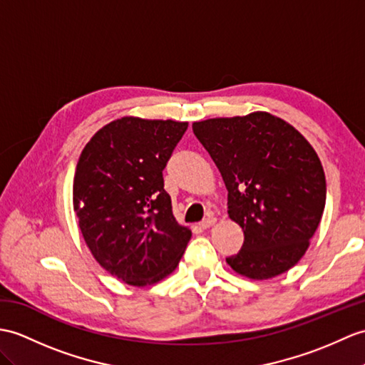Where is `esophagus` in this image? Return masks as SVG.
Here are the masks:
<instances>
[{
  "label": "esophagus",
  "instance_id": "obj_1",
  "mask_svg": "<svg viewBox=\"0 0 365 365\" xmlns=\"http://www.w3.org/2000/svg\"><path fill=\"white\" fill-rule=\"evenodd\" d=\"M215 224H216V217L208 216V217L203 219L202 222H199V227H200V228H210V227H213Z\"/></svg>",
  "mask_w": 365,
  "mask_h": 365
}]
</instances>
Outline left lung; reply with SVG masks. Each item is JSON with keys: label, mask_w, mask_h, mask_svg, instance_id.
Here are the masks:
<instances>
[{"label": "left lung", "mask_w": 365, "mask_h": 365, "mask_svg": "<svg viewBox=\"0 0 365 365\" xmlns=\"http://www.w3.org/2000/svg\"><path fill=\"white\" fill-rule=\"evenodd\" d=\"M228 191V216L244 232L227 262L267 279L297 264L324 215L325 173L303 135L266 112L192 124Z\"/></svg>", "instance_id": "left-lung-1"}]
</instances>
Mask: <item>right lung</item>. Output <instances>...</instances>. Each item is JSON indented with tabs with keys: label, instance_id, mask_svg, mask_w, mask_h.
<instances>
[{
	"label": "right lung",
	"instance_id": "add662e5",
	"mask_svg": "<svg viewBox=\"0 0 365 365\" xmlns=\"http://www.w3.org/2000/svg\"><path fill=\"white\" fill-rule=\"evenodd\" d=\"M188 123L124 116L98 130L76 166L73 205L93 257L132 286L163 279L191 230L179 225L163 169Z\"/></svg>",
	"mask_w": 365,
	"mask_h": 365
}]
</instances>
